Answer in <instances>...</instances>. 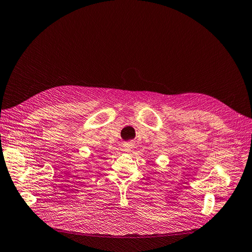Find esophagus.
<instances>
[{
  "label": "esophagus",
  "mask_w": 252,
  "mask_h": 252,
  "mask_svg": "<svg viewBox=\"0 0 252 252\" xmlns=\"http://www.w3.org/2000/svg\"><path fill=\"white\" fill-rule=\"evenodd\" d=\"M124 149H125V151H131L132 149H133V144L132 143H126V144H125L124 145Z\"/></svg>",
  "instance_id": "esophagus-1"
}]
</instances>
